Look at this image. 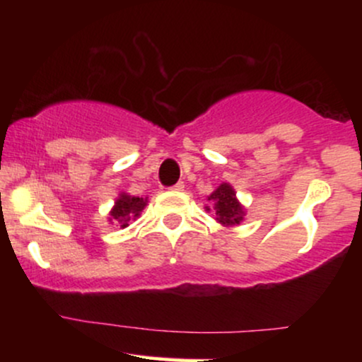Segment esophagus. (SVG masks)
<instances>
[{
	"label": "esophagus",
	"instance_id": "esophagus-1",
	"mask_svg": "<svg viewBox=\"0 0 362 362\" xmlns=\"http://www.w3.org/2000/svg\"><path fill=\"white\" fill-rule=\"evenodd\" d=\"M185 189V184L184 182H178V184H175L172 187V190H175V192H182V190Z\"/></svg>",
	"mask_w": 362,
	"mask_h": 362
}]
</instances>
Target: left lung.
<instances>
[{
    "label": "left lung",
    "mask_w": 362,
    "mask_h": 362,
    "mask_svg": "<svg viewBox=\"0 0 362 362\" xmlns=\"http://www.w3.org/2000/svg\"><path fill=\"white\" fill-rule=\"evenodd\" d=\"M207 201L214 202V219L221 224V226H238L240 223H243L247 209H245V206L238 201V197H236L233 185H230L228 182H223V184L207 197ZM206 211H211V207L206 206Z\"/></svg>",
    "instance_id": "8db88e82"
}]
</instances>
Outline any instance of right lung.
Returning a JSON list of instances; mask_svg holds the SVG:
<instances>
[{"label":"right lung","mask_w":362,"mask_h":362,"mask_svg":"<svg viewBox=\"0 0 362 362\" xmlns=\"http://www.w3.org/2000/svg\"><path fill=\"white\" fill-rule=\"evenodd\" d=\"M148 206V197H136L126 192H120L119 197L115 199L109 213V223L119 224L120 228H127L129 223L138 219L144 207Z\"/></svg>","instance_id":"obj_1"}]
</instances>
